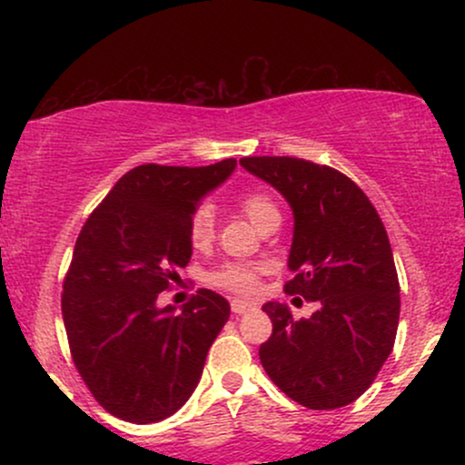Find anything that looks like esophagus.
Returning <instances> with one entry per match:
<instances>
[{"label": "esophagus", "instance_id": "1", "mask_svg": "<svg viewBox=\"0 0 465 465\" xmlns=\"http://www.w3.org/2000/svg\"><path fill=\"white\" fill-rule=\"evenodd\" d=\"M253 303L251 302H242V300H233L232 302V312L233 314H244V312H249V311H253Z\"/></svg>", "mask_w": 465, "mask_h": 465}]
</instances>
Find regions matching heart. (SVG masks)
<instances>
[{"label": "heart", "mask_w": 465, "mask_h": 465, "mask_svg": "<svg viewBox=\"0 0 465 465\" xmlns=\"http://www.w3.org/2000/svg\"><path fill=\"white\" fill-rule=\"evenodd\" d=\"M240 207L247 214V218L255 227L262 232L271 223L282 221L280 207L266 194H247L240 201ZM214 238V214L207 205L199 207L190 221V244L194 249H205L207 244ZM258 273L260 269L253 264H240V262H227L218 266L216 271L210 273V284H214L223 291L236 292V295H251L258 286Z\"/></svg>", "instance_id": "obj_1"}]
</instances>
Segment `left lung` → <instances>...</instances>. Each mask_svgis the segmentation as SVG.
I'll return each mask as SVG.
<instances>
[{
    "instance_id": "obj_1",
    "label": "left lung",
    "mask_w": 465,
    "mask_h": 465,
    "mask_svg": "<svg viewBox=\"0 0 465 465\" xmlns=\"http://www.w3.org/2000/svg\"><path fill=\"white\" fill-rule=\"evenodd\" d=\"M240 165L291 205L284 291L317 302L300 322L286 303H264L273 334L260 345V362L302 407H345L371 385L398 332L400 284L385 225L365 192L330 165L297 157H244Z\"/></svg>"
}]
</instances>
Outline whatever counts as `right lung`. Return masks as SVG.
<instances>
[{
    "label": "right lung",
    "instance_id": "add662e5",
    "mask_svg": "<svg viewBox=\"0 0 465 465\" xmlns=\"http://www.w3.org/2000/svg\"><path fill=\"white\" fill-rule=\"evenodd\" d=\"M236 170L146 163L129 170L80 229L63 284L74 365L100 407L151 424L188 402L229 302L201 288L177 312L157 306L192 258L190 221L201 199Z\"/></svg>",
    "mask_w": 465,
    "mask_h": 465
}]
</instances>
